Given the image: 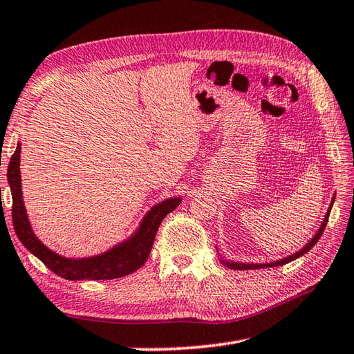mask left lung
Listing matches in <instances>:
<instances>
[{
	"instance_id": "1",
	"label": "left lung",
	"mask_w": 354,
	"mask_h": 354,
	"mask_svg": "<svg viewBox=\"0 0 354 354\" xmlns=\"http://www.w3.org/2000/svg\"><path fill=\"white\" fill-rule=\"evenodd\" d=\"M334 199H336V198L333 196L331 203H330V207H328V210H326L324 221H322V224H320V227L317 229V232L314 234L313 239H311L310 241H308V243L305 244V246L301 248L300 250H297V252H295V254H291V255L285 257V259H280V260H275V261H269V263H241V261H230V260H224L223 257H221L220 254H218V255H220V260H221V263H224V265H226V266H227V268H230V269H239V271H248V269H261V268L281 266V265H286V263L292 261V260H295V259H299V257H301V255H305V254L308 252V250H311L314 244H316V243L319 241L320 236H322L324 230H325V226H326V223H328L330 212H331V207H333Z\"/></svg>"
}]
</instances>
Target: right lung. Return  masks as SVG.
Returning <instances> with one entry per match:
<instances>
[{
    "label": "right lung",
    "mask_w": 354,
    "mask_h": 354,
    "mask_svg": "<svg viewBox=\"0 0 354 354\" xmlns=\"http://www.w3.org/2000/svg\"><path fill=\"white\" fill-rule=\"evenodd\" d=\"M20 153L21 144L18 142L8 167V181L12 192V221H14L15 234L30 254L40 259L54 274L66 280H111L138 271L149 259L160 221L181 204L179 196L164 199L162 203L155 204L147 212L136 232H133L127 240L97 255L68 259L44 246L32 230L23 201Z\"/></svg>",
    "instance_id": "1"
}]
</instances>
